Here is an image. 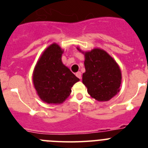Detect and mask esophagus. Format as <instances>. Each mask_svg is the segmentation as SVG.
Masks as SVG:
<instances>
[{"label":"esophagus","mask_w":148,"mask_h":148,"mask_svg":"<svg viewBox=\"0 0 148 148\" xmlns=\"http://www.w3.org/2000/svg\"><path fill=\"white\" fill-rule=\"evenodd\" d=\"M75 75H76L78 78H80V79L82 78V73H81V72H77V73H75Z\"/></svg>","instance_id":"1"}]
</instances>
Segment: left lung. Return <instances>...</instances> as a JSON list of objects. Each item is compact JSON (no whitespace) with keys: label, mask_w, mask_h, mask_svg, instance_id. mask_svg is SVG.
I'll return each mask as SVG.
<instances>
[{"label":"left lung","mask_w":148,"mask_h":148,"mask_svg":"<svg viewBox=\"0 0 148 148\" xmlns=\"http://www.w3.org/2000/svg\"><path fill=\"white\" fill-rule=\"evenodd\" d=\"M85 73L82 82L87 87L91 97L99 101H107L119 92L121 73L119 66L106 51L95 48L83 52Z\"/></svg>","instance_id":"obj_1"}]
</instances>
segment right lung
<instances>
[{"mask_svg":"<svg viewBox=\"0 0 148 148\" xmlns=\"http://www.w3.org/2000/svg\"><path fill=\"white\" fill-rule=\"evenodd\" d=\"M64 50L57 44L44 50L33 71L32 81L38 95L44 102L51 104L63 103L71 93L77 78L61 61Z\"/></svg>","mask_w":148,"mask_h":148,"instance_id":"1","label":"right lung"}]
</instances>
